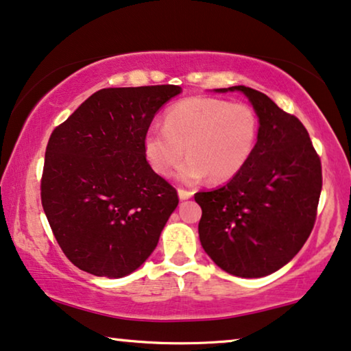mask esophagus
I'll return each instance as SVG.
<instances>
[{
    "label": "esophagus",
    "instance_id": "1",
    "mask_svg": "<svg viewBox=\"0 0 351 351\" xmlns=\"http://www.w3.org/2000/svg\"><path fill=\"white\" fill-rule=\"evenodd\" d=\"M193 195H195V191L185 190V188H179V197H180V199H188V197H191Z\"/></svg>",
    "mask_w": 351,
    "mask_h": 351
}]
</instances>
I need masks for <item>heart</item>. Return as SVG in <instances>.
<instances>
[{"label": "heart", "instance_id": "obj_1", "mask_svg": "<svg viewBox=\"0 0 351 351\" xmlns=\"http://www.w3.org/2000/svg\"><path fill=\"white\" fill-rule=\"evenodd\" d=\"M260 121L250 106L193 96L172 104L165 126H150L144 134V154L156 174L171 176L179 167L180 180L193 184L209 174L213 182L237 176L255 150Z\"/></svg>", "mask_w": 351, "mask_h": 351}]
</instances>
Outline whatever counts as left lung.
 Here are the masks:
<instances>
[{"mask_svg":"<svg viewBox=\"0 0 351 351\" xmlns=\"http://www.w3.org/2000/svg\"><path fill=\"white\" fill-rule=\"evenodd\" d=\"M260 119L255 150L237 176L199 191V241L212 261L237 277L256 278L291 261L311 236L322 193V161L298 117L261 91L236 85Z\"/></svg>","mask_w":351,"mask_h":351,"instance_id":"8db88e82","label":"left lung"}]
</instances>
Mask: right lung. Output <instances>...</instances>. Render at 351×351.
<instances>
[{
    "label": "right lung",
    "instance_id": "add662e5",
    "mask_svg": "<svg viewBox=\"0 0 351 351\" xmlns=\"http://www.w3.org/2000/svg\"><path fill=\"white\" fill-rule=\"evenodd\" d=\"M180 90L103 88L50 134L40 201L58 245L82 271L120 278L155 250L179 196L150 167L144 134Z\"/></svg>",
    "mask_w": 351,
    "mask_h": 351
}]
</instances>
